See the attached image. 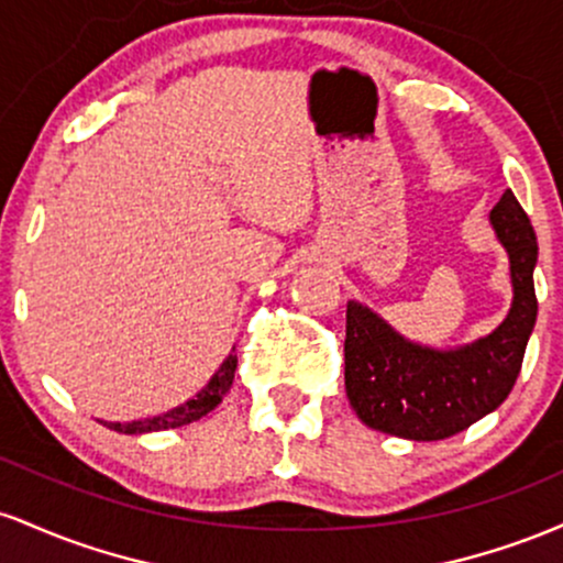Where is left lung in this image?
<instances>
[{"instance_id":"8db88e82","label":"left lung","mask_w":563,"mask_h":563,"mask_svg":"<svg viewBox=\"0 0 563 563\" xmlns=\"http://www.w3.org/2000/svg\"><path fill=\"white\" fill-rule=\"evenodd\" d=\"M489 222L508 251L514 301L506 320L484 339L457 349L412 344L365 303H346V397L371 429L437 442L493 412L514 389L538 320V238L510 190L489 211Z\"/></svg>"}]
</instances>
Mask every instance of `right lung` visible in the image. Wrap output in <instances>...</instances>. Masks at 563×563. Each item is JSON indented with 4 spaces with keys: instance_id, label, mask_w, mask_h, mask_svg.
Returning a JSON list of instances; mask_svg holds the SVG:
<instances>
[{
    "instance_id": "right-lung-1",
    "label": "right lung",
    "mask_w": 563,
    "mask_h": 563,
    "mask_svg": "<svg viewBox=\"0 0 563 563\" xmlns=\"http://www.w3.org/2000/svg\"><path fill=\"white\" fill-rule=\"evenodd\" d=\"M235 352V349H232ZM228 354L219 371L211 376L209 384L200 389L196 397L187 399L185 405L174 407V410L164 412V416L156 418H142V421H129V423H111V421H100L108 429L119 431V434H147V431H166V429H179V426H187L198 418H203L206 412H211L214 407L222 402L224 394L230 391L232 378H235V367H238V357L235 354Z\"/></svg>"
}]
</instances>
